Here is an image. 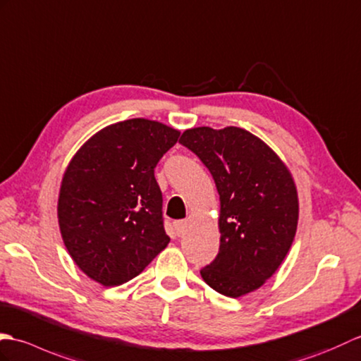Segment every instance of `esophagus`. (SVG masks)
I'll list each match as a JSON object with an SVG mask.
<instances>
[{
  "mask_svg": "<svg viewBox=\"0 0 361 361\" xmlns=\"http://www.w3.org/2000/svg\"><path fill=\"white\" fill-rule=\"evenodd\" d=\"M174 230H176V233H178L179 236L185 233V230H187V221H176V222H174Z\"/></svg>",
  "mask_w": 361,
  "mask_h": 361,
  "instance_id": "34e87169",
  "label": "esophagus"
}]
</instances>
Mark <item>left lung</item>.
Here are the masks:
<instances>
[{
  "mask_svg": "<svg viewBox=\"0 0 361 361\" xmlns=\"http://www.w3.org/2000/svg\"><path fill=\"white\" fill-rule=\"evenodd\" d=\"M179 143L208 168L221 201L219 253L201 276L230 298L259 289L281 266L298 226V193L289 168L243 128H191Z\"/></svg>",
  "mask_w": 361,
  "mask_h": 361,
  "instance_id": "1",
  "label": "left lung"
}]
</instances>
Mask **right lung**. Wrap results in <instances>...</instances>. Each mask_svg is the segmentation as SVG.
I'll use <instances>...</instances> for the list:
<instances>
[{
  "label": "right lung",
  "instance_id": "right-lung-1",
  "mask_svg": "<svg viewBox=\"0 0 361 361\" xmlns=\"http://www.w3.org/2000/svg\"><path fill=\"white\" fill-rule=\"evenodd\" d=\"M180 133L131 118L86 140L66 168L59 226L71 258L105 287L137 276L170 243L154 168Z\"/></svg>",
  "mask_w": 361,
  "mask_h": 361
}]
</instances>
